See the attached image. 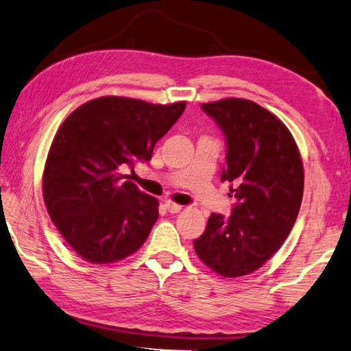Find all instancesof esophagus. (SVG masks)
<instances>
[{
  "label": "esophagus",
  "mask_w": 351,
  "mask_h": 351,
  "mask_svg": "<svg viewBox=\"0 0 351 351\" xmlns=\"http://www.w3.org/2000/svg\"><path fill=\"white\" fill-rule=\"evenodd\" d=\"M165 206H166V210L169 211V213H179V211L182 210V205L171 202V200H166V202H165Z\"/></svg>",
  "instance_id": "1"
}]
</instances>
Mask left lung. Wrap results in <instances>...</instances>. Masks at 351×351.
I'll return each instance as SVG.
<instances>
[{"instance_id":"obj_1","label":"left lung","mask_w":351,"mask_h":351,"mask_svg":"<svg viewBox=\"0 0 351 351\" xmlns=\"http://www.w3.org/2000/svg\"><path fill=\"white\" fill-rule=\"evenodd\" d=\"M200 107L226 136L221 180L232 183L237 202L230 217H208L194 249L215 272L241 277L261 267L294 227L303 197L302 158L288 128L256 102L227 97Z\"/></svg>"}]
</instances>
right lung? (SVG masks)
Wrapping results in <instances>:
<instances>
[{
    "instance_id": "right-lung-1",
    "label": "right lung",
    "mask_w": 351,
    "mask_h": 351,
    "mask_svg": "<svg viewBox=\"0 0 351 351\" xmlns=\"http://www.w3.org/2000/svg\"><path fill=\"white\" fill-rule=\"evenodd\" d=\"M185 106L104 96L77 107L60 125L46 158L43 199L63 239L84 260H123L149 237L158 200L124 180L121 168L147 163Z\"/></svg>"
}]
</instances>
